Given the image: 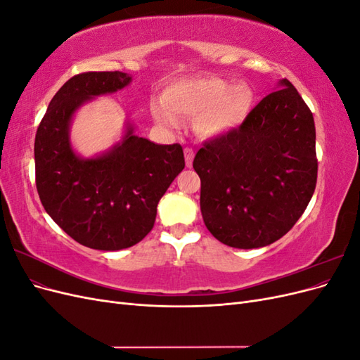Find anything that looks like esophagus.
<instances>
[{
	"mask_svg": "<svg viewBox=\"0 0 360 360\" xmlns=\"http://www.w3.org/2000/svg\"><path fill=\"white\" fill-rule=\"evenodd\" d=\"M193 158H195L193 150H192V148H189V147L184 148V160H186V167H188V168H191V167H192Z\"/></svg>",
	"mask_w": 360,
	"mask_h": 360,
	"instance_id": "1",
	"label": "esophagus"
}]
</instances>
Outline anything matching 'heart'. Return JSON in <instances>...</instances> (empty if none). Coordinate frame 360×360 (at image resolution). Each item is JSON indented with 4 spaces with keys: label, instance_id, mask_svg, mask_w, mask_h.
Wrapping results in <instances>:
<instances>
[{
    "label": "heart",
    "instance_id": "b5f03b06",
    "mask_svg": "<svg viewBox=\"0 0 360 360\" xmlns=\"http://www.w3.org/2000/svg\"><path fill=\"white\" fill-rule=\"evenodd\" d=\"M162 103L151 108L158 123L179 127L180 120H195L193 130L202 139L225 136L240 126L254 103V94L246 85L219 78L184 79L169 85L162 94Z\"/></svg>",
    "mask_w": 360,
    "mask_h": 360
}]
</instances>
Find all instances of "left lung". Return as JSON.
Listing matches in <instances>:
<instances>
[{
	"label": "left lung",
	"mask_w": 360,
	"mask_h": 360,
	"mask_svg": "<svg viewBox=\"0 0 360 360\" xmlns=\"http://www.w3.org/2000/svg\"><path fill=\"white\" fill-rule=\"evenodd\" d=\"M193 169L204 224L217 240L237 249L274 243L299 221L315 191L312 112L281 79L240 126L207 141Z\"/></svg>",
	"instance_id": "obj_1"
}]
</instances>
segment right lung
Segmentation results:
<instances>
[{
    "label": "right lung",
    "mask_w": 360,
    "mask_h": 360,
    "mask_svg": "<svg viewBox=\"0 0 360 360\" xmlns=\"http://www.w3.org/2000/svg\"><path fill=\"white\" fill-rule=\"evenodd\" d=\"M132 76L86 72L52 97L36 134V186L46 213L78 243L99 250L136 245L155 225L158 202L184 168L180 144L163 146L135 135L127 122L122 139L84 158L70 141L75 114L93 99L123 90Z\"/></svg>",
    "instance_id": "1"
}]
</instances>
